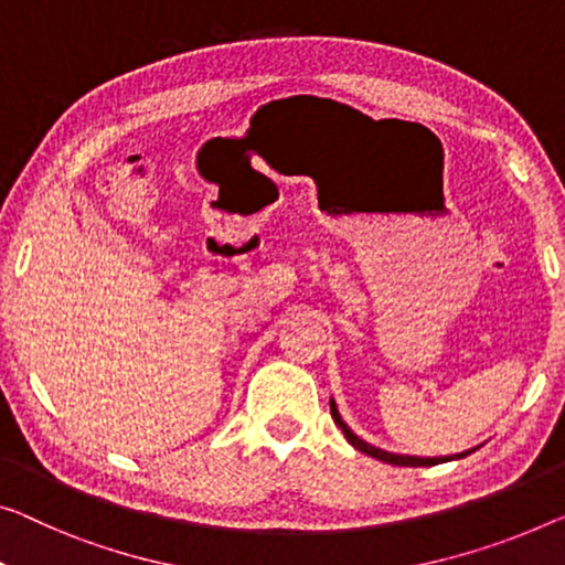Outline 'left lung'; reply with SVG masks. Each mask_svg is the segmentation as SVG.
<instances>
[{"label":"left lung","instance_id":"obj_1","mask_svg":"<svg viewBox=\"0 0 565 565\" xmlns=\"http://www.w3.org/2000/svg\"><path fill=\"white\" fill-rule=\"evenodd\" d=\"M330 414H332V418H334V424L342 428V434H344V439H348L352 446H355L358 451H363V454H367V457H373V459H381V461H388V465H395V467H434V465H441V461H451V459H461V457H467V454H471L475 449H469V451H461V454H454V457H434V459H424V457H403V454H391V451H383V449H377V446H373V444H367V441H363L360 439V436H355L350 431V426L344 424V420L340 418V411H337V406H334V401H330Z\"/></svg>","mask_w":565,"mask_h":565}]
</instances>
